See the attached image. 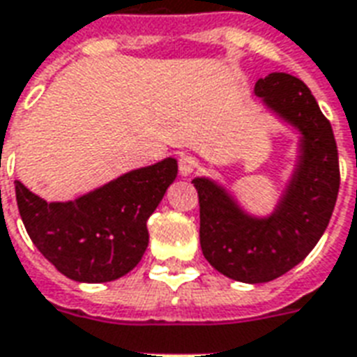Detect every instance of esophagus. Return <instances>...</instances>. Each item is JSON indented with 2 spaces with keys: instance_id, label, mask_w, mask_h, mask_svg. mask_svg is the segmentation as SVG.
I'll use <instances>...</instances> for the list:
<instances>
[{
  "instance_id": "esophagus-1",
  "label": "esophagus",
  "mask_w": 357,
  "mask_h": 357,
  "mask_svg": "<svg viewBox=\"0 0 357 357\" xmlns=\"http://www.w3.org/2000/svg\"><path fill=\"white\" fill-rule=\"evenodd\" d=\"M199 162L193 156H182L181 160H178V171H181L182 176H190L193 173V171L197 169Z\"/></svg>"
}]
</instances>
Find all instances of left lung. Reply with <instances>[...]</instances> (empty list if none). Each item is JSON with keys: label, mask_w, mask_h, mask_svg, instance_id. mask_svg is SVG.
<instances>
[{"label": "left lung", "mask_w": 357, "mask_h": 357, "mask_svg": "<svg viewBox=\"0 0 357 357\" xmlns=\"http://www.w3.org/2000/svg\"><path fill=\"white\" fill-rule=\"evenodd\" d=\"M262 107L298 135L296 158L266 214L251 212L236 192L195 176L204 259L242 283H266L300 264L330 223L339 192L333 130L302 79L270 73L255 84Z\"/></svg>", "instance_id": "8db88e82"}]
</instances>
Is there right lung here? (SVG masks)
Instances as JSON below:
<instances>
[{
    "instance_id": "1",
    "label": "right lung",
    "mask_w": 357,
    "mask_h": 357,
    "mask_svg": "<svg viewBox=\"0 0 357 357\" xmlns=\"http://www.w3.org/2000/svg\"><path fill=\"white\" fill-rule=\"evenodd\" d=\"M176 173V160L169 156L76 199L52 203L16 181V203L33 244L63 275L106 283L137 266L149 245L147 220Z\"/></svg>"
}]
</instances>
